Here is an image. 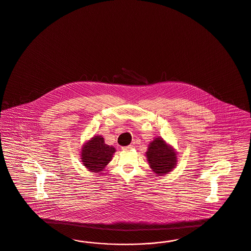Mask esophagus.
<instances>
[{
    "label": "esophagus",
    "mask_w": 251,
    "mask_h": 251,
    "mask_svg": "<svg viewBox=\"0 0 251 251\" xmlns=\"http://www.w3.org/2000/svg\"><path fill=\"white\" fill-rule=\"evenodd\" d=\"M133 148V146H127V147H122V150H130V149H132Z\"/></svg>",
    "instance_id": "obj_1"
}]
</instances>
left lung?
<instances>
[{
    "mask_svg": "<svg viewBox=\"0 0 251 251\" xmlns=\"http://www.w3.org/2000/svg\"><path fill=\"white\" fill-rule=\"evenodd\" d=\"M146 154L150 168L159 176L172 172L177 164L175 150L161 137H157L149 144Z\"/></svg>",
    "mask_w": 251,
    "mask_h": 251,
    "instance_id": "left-lung-1",
    "label": "left lung"
}]
</instances>
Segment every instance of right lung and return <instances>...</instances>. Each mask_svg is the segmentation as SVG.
I'll return each mask as SVG.
<instances>
[{
	"label": "right lung",
	"mask_w": 251,
	"mask_h": 251,
	"mask_svg": "<svg viewBox=\"0 0 251 251\" xmlns=\"http://www.w3.org/2000/svg\"><path fill=\"white\" fill-rule=\"evenodd\" d=\"M116 149L104 144L102 136L96 135L89 140L81 149V161L92 173H100L112 159Z\"/></svg>",
	"instance_id": "1"
}]
</instances>
